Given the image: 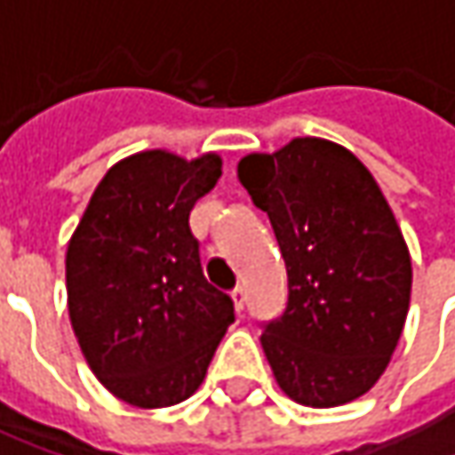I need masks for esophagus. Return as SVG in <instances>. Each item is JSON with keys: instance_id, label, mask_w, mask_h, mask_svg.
I'll return each instance as SVG.
<instances>
[{"instance_id": "1", "label": "esophagus", "mask_w": 455, "mask_h": 455, "mask_svg": "<svg viewBox=\"0 0 455 455\" xmlns=\"http://www.w3.org/2000/svg\"><path fill=\"white\" fill-rule=\"evenodd\" d=\"M231 300H234V308L242 314V308H244V300H247V292H244V287H234V290H231Z\"/></svg>"}]
</instances>
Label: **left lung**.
Returning <instances> with one entry per match:
<instances>
[{
  "instance_id": "left-lung-1",
  "label": "left lung",
  "mask_w": 455,
  "mask_h": 455,
  "mask_svg": "<svg viewBox=\"0 0 455 455\" xmlns=\"http://www.w3.org/2000/svg\"><path fill=\"white\" fill-rule=\"evenodd\" d=\"M239 181L268 213L287 308L260 345L279 387L331 409L369 393L390 363L411 300V255L369 168L326 139H292L239 160Z\"/></svg>"
}]
</instances>
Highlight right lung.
Instances as JSON below:
<instances>
[{
    "instance_id": "1",
    "label": "right lung",
    "mask_w": 455,
    "mask_h": 455,
    "mask_svg": "<svg viewBox=\"0 0 455 455\" xmlns=\"http://www.w3.org/2000/svg\"><path fill=\"white\" fill-rule=\"evenodd\" d=\"M219 176L213 152H137L105 173L68 242V311L81 353L116 398L139 409L187 401L234 321L189 228Z\"/></svg>"
}]
</instances>
